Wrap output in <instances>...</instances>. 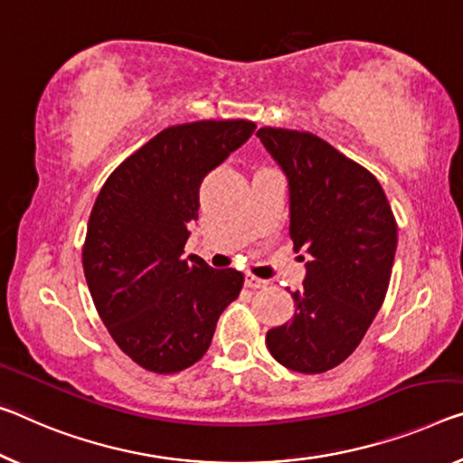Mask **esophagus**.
I'll list each match as a JSON object with an SVG mask.
<instances>
[{
	"mask_svg": "<svg viewBox=\"0 0 463 463\" xmlns=\"http://www.w3.org/2000/svg\"><path fill=\"white\" fill-rule=\"evenodd\" d=\"M244 281H246V286L252 288V289H260V288H267V286H269V281L260 279V277H256V275H252V273H246Z\"/></svg>",
	"mask_w": 463,
	"mask_h": 463,
	"instance_id": "34e87169",
	"label": "esophagus"
}]
</instances>
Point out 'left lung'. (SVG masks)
Wrapping results in <instances>:
<instances>
[{"instance_id": "1", "label": "left lung", "mask_w": 463, "mask_h": 463, "mask_svg": "<svg viewBox=\"0 0 463 463\" xmlns=\"http://www.w3.org/2000/svg\"><path fill=\"white\" fill-rule=\"evenodd\" d=\"M289 186V236L310 254L291 321L267 333L289 371L326 373L364 337L385 300L397 223L376 177L310 132H256Z\"/></svg>"}]
</instances>
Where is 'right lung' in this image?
Here are the masks:
<instances>
[{
	"label": "right lung",
	"instance_id": "right-lung-1",
	"mask_svg": "<svg viewBox=\"0 0 463 463\" xmlns=\"http://www.w3.org/2000/svg\"><path fill=\"white\" fill-rule=\"evenodd\" d=\"M248 119L165 128L130 155L90 211L82 267L109 335L138 366L180 373L207 354L244 275L182 259L198 219V188L252 137Z\"/></svg>",
	"mask_w": 463,
	"mask_h": 463
}]
</instances>
